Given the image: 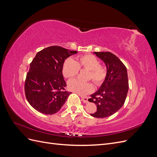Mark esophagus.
I'll return each mask as SVG.
<instances>
[{"instance_id": "esophagus-1", "label": "esophagus", "mask_w": 157, "mask_h": 157, "mask_svg": "<svg viewBox=\"0 0 157 157\" xmlns=\"http://www.w3.org/2000/svg\"><path fill=\"white\" fill-rule=\"evenodd\" d=\"M81 99H82V101L84 103H88V98H87V97L81 96Z\"/></svg>"}]
</instances>
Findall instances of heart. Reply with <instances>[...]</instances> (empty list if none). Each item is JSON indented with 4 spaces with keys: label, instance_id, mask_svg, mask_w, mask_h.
<instances>
[{
    "label": "heart",
    "instance_id": "b5f03b06",
    "mask_svg": "<svg viewBox=\"0 0 157 157\" xmlns=\"http://www.w3.org/2000/svg\"><path fill=\"white\" fill-rule=\"evenodd\" d=\"M80 69L90 71L88 80H92L94 83L99 86L104 81L107 75L105 68L99 65V60L93 55L86 54L80 56L75 61L72 58L65 59L63 64L62 72L65 77L73 78L78 73ZM67 88L73 92L84 96L94 91L93 84L90 82H82L78 80H71L68 82Z\"/></svg>",
    "mask_w": 157,
    "mask_h": 157
}]
</instances>
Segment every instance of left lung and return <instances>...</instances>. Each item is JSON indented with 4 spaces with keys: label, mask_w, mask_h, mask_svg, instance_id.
Instances as JSON below:
<instances>
[{
    "label": "left lung",
    "mask_w": 157,
    "mask_h": 157,
    "mask_svg": "<svg viewBox=\"0 0 157 157\" xmlns=\"http://www.w3.org/2000/svg\"><path fill=\"white\" fill-rule=\"evenodd\" d=\"M105 63L106 77L97 92L90 95V102L96 105L97 111L90 114L96 118L113 115L124 105L128 92V78L125 65L109 52H93Z\"/></svg>",
    "instance_id": "left-lung-1"
}]
</instances>
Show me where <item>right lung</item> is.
<instances>
[{"instance_id": "add662e5", "label": "right lung", "mask_w": 157, "mask_h": 157, "mask_svg": "<svg viewBox=\"0 0 157 157\" xmlns=\"http://www.w3.org/2000/svg\"><path fill=\"white\" fill-rule=\"evenodd\" d=\"M77 54L58 46H49L36 54L30 64L25 82V96L35 110L45 115L58 112L71 94L62 73L63 64Z\"/></svg>"}]
</instances>
